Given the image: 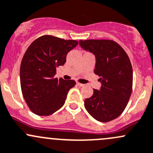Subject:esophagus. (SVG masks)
Returning <instances> with one entry per match:
<instances>
[{"label": "esophagus", "instance_id": "34e87169", "mask_svg": "<svg viewBox=\"0 0 153 153\" xmlns=\"http://www.w3.org/2000/svg\"><path fill=\"white\" fill-rule=\"evenodd\" d=\"M77 85H78V86H84V84L79 83V82H77Z\"/></svg>", "mask_w": 153, "mask_h": 153}]
</instances>
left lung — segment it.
<instances>
[{"instance_id": "obj_1", "label": "left lung", "mask_w": 153, "mask_h": 153, "mask_svg": "<svg viewBox=\"0 0 153 153\" xmlns=\"http://www.w3.org/2000/svg\"><path fill=\"white\" fill-rule=\"evenodd\" d=\"M79 44L95 56L94 72L102 83L100 91L94 89L93 95L85 100V108L97 121H111L124 111L131 95L133 69L129 57L113 40H80Z\"/></svg>"}]
</instances>
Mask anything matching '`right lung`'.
<instances>
[{"label":"right lung","mask_w":153,"mask_h":153,"mask_svg":"<svg viewBox=\"0 0 153 153\" xmlns=\"http://www.w3.org/2000/svg\"><path fill=\"white\" fill-rule=\"evenodd\" d=\"M78 44L76 40L44 35L26 50L20 64V86L25 102L35 114L51 115L64 105L69 90L76 83L55 78L56 68L64 65L68 52Z\"/></svg>","instance_id":"right-lung-1"}]
</instances>
